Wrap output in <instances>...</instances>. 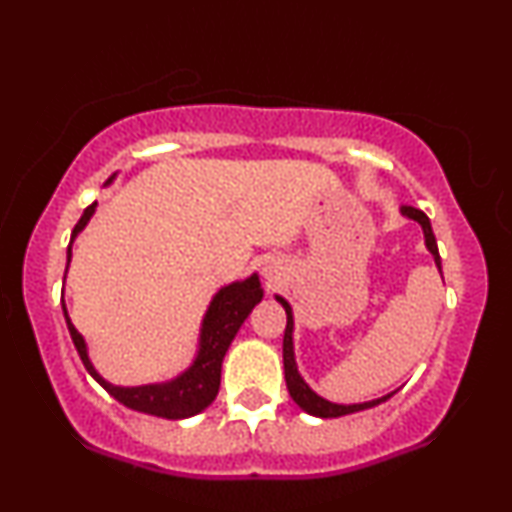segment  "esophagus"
Masks as SVG:
<instances>
[{"mask_svg":"<svg viewBox=\"0 0 512 512\" xmlns=\"http://www.w3.org/2000/svg\"><path fill=\"white\" fill-rule=\"evenodd\" d=\"M262 272H264V276H267V279L269 281H274L276 279V276H281V267H279V264H272V262H269V264H264V269H262Z\"/></svg>","mask_w":512,"mask_h":512,"instance_id":"esophagus-1","label":"esophagus"}]
</instances>
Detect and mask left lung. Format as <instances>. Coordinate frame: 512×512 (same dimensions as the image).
I'll list each match as a JSON object with an SVG mask.
<instances>
[{
  "mask_svg": "<svg viewBox=\"0 0 512 512\" xmlns=\"http://www.w3.org/2000/svg\"><path fill=\"white\" fill-rule=\"evenodd\" d=\"M399 214H402L404 219H411V221L419 223L421 231H424L426 250L433 255V262H436L438 272H440V276H443V267H440V255H438V245H436V236H433V228H431V221H428V216L421 209L407 207V204H402V207H399ZM274 298L281 305H284V310H286V332H284V378H286V387H289V395H291L293 402H296L298 407L305 411V414L320 416V419H337V416L354 414V411L378 407V404L387 402V399L395 395V392H390V395H383V397H378V399H370V402H358V404H337V402H330V399L317 395L313 387L305 383L303 375L298 373L296 349H293V308H291V303L286 301L284 296H279V293H276Z\"/></svg>",
  "mask_w": 512,
  "mask_h": 512,
  "instance_id": "obj_1",
  "label": "left lung"
}]
</instances>
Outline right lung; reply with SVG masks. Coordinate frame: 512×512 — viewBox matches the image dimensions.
Wrapping results in <instances>:
<instances>
[{
  "instance_id": "right-lung-1",
  "label": "right lung",
  "mask_w": 512,
  "mask_h": 512,
  "mask_svg": "<svg viewBox=\"0 0 512 512\" xmlns=\"http://www.w3.org/2000/svg\"><path fill=\"white\" fill-rule=\"evenodd\" d=\"M115 180V175L105 185ZM98 202H93L91 207L84 209L79 223L74 226L72 240H69L67 248V269L69 262H72V245L76 236L88 226L91 216L96 214ZM67 279V276H64ZM264 289L260 284V276L252 272L245 279L231 281V284L221 286L219 291L211 296L207 313L202 317V327H199V339H197V351L192 363L182 373L175 375V378L163 380V383H146V385H113L98 373L96 366H93L91 356H88L86 339L81 337V332L76 330L72 317L67 313V305H64L62 298V310L64 320H67V330L72 334V342L79 351L81 361L88 370L93 380L108 392L110 397H115L117 402L125 404L127 409L142 411V414L161 416V419H190V416H197L199 411H204L214 402L216 395H219L221 385V366L223 356H226L228 346H231L233 339L240 330L248 315L252 313L257 303L262 301Z\"/></svg>"
}]
</instances>
